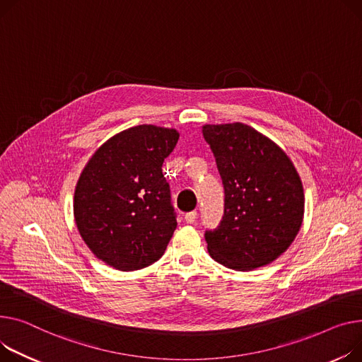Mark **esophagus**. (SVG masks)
I'll return each instance as SVG.
<instances>
[{"mask_svg":"<svg viewBox=\"0 0 362 362\" xmlns=\"http://www.w3.org/2000/svg\"><path fill=\"white\" fill-rule=\"evenodd\" d=\"M197 216H198L197 211H192V212H187V214H185V221H186L187 224H194V223L197 221Z\"/></svg>","mask_w":362,"mask_h":362,"instance_id":"esophagus-1","label":"esophagus"}]
</instances>
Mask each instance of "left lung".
I'll use <instances>...</instances> for the list:
<instances>
[{
	"mask_svg": "<svg viewBox=\"0 0 362 362\" xmlns=\"http://www.w3.org/2000/svg\"><path fill=\"white\" fill-rule=\"evenodd\" d=\"M224 186V215L205 231L209 255L227 268L252 271L282 255L304 215L300 176L288 156L245 124L205 125Z\"/></svg>",
	"mask_w": 362,
	"mask_h": 362,
	"instance_id": "left-lung-1",
	"label": "left lung"
}]
</instances>
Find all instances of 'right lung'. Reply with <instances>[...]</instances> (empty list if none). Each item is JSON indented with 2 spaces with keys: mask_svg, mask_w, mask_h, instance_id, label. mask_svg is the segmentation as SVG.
<instances>
[{
  "mask_svg": "<svg viewBox=\"0 0 362 362\" xmlns=\"http://www.w3.org/2000/svg\"><path fill=\"white\" fill-rule=\"evenodd\" d=\"M175 129L139 125L106 141L78 179L74 216L90 250L109 267L136 271L157 262L177 227L164 158Z\"/></svg>",
  "mask_w": 362,
  "mask_h": 362,
  "instance_id": "add662e5",
  "label": "right lung"
}]
</instances>
